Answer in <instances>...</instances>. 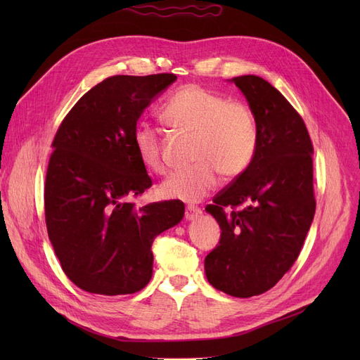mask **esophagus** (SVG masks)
<instances>
[{"label": "esophagus", "instance_id": "1", "mask_svg": "<svg viewBox=\"0 0 360 360\" xmlns=\"http://www.w3.org/2000/svg\"><path fill=\"white\" fill-rule=\"evenodd\" d=\"M201 213V209L200 207H192V205H188L186 210H184V217H186L188 221H193L197 219V216Z\"/></svg>", "mask_w": 360, "mask_h": 360}]
</instances>
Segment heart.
Masks as SVG:
<instances>
[{"label": "heart", "mask_w": 360, "mask_h": 360, "mask_svg": "<svg viewBox=\"0 0 360 360\" xmlns=\"http://www.w3.org/2000/svg\"><path fill=\"white\" fill-rule=\"evenodd\" d=\"M160 115L171 127L193 135L192 159L197 160L162 183L160 193L165 198L200 201L216 188L219 172L226 179L240 176L255 156L257 120L240 101H225L201 85L188 84L169 97ZM134 144L147 169L158 174L167 171L158 129L138 124Z\"/></svg>", "instance_id": "1"}]
</instances>
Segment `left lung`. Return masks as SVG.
I'll return each instance as SVG.
<instances>
[{
    "instance_id": "1",
    "label": "left lung",
    "mask_w": 360,
    "mask_h": 360,
    "mask_svg": "<svg viewBox=\"0 0 360 360\" xmlns=\"http://www.w3.org/2000/svg\"><path fill=\"white\" fill-rule=\"evenodd\" d=\"M233 82L255 115L258 144L246 171L205 207L222 233L204 269L216 290L252 297L275 287L300 254L315 213L314 148L302 117L274 85L255 75ZM225 206L233 210L225 214Z\"/></svg>"
}]
</instances>
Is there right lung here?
<instances>
[{
  "instance_id": "right-lung-1",
  "label": "right lung",
  "mask_w": 360,
  "mask_h": 360,
  "mask_svg": "<svg viewBox=\"0 0 360 360\" xmlns=\"http://www.w3.org/2000/svg\"><path fill=\"white\" fill-rule=\"evenodd\" d=\"M176 79L174 73L110 76L76 102L52 141L48 236L64 274L84 291L143 290L153 275V240L183 219L179 200L132 201L151 186L134 144L136 122Z\"/></svg>"
}]
</instances>
